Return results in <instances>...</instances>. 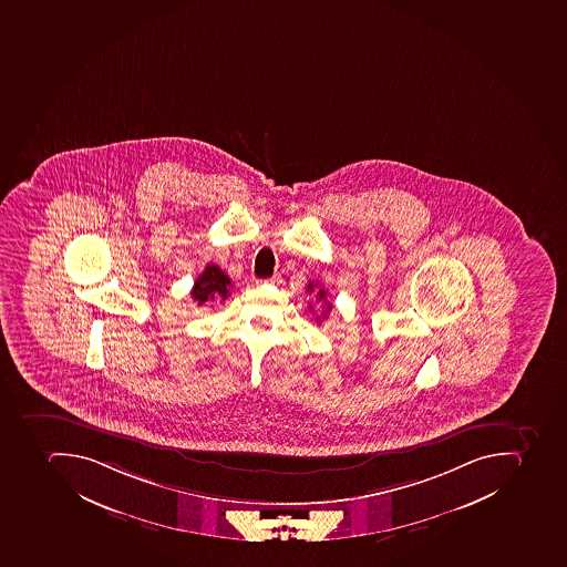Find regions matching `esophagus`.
<instances>
[{
	"label": "esophagus",
	"mask_w": 567,
	"mask_h": 567,
	"mask_svg": "<svg viewBox=\"0 0 567 567\" xmlns=\"http://www.w3.org/2000/svg\"><path fill=\"white\" fill-rule=\"evenodd\" d=\"M277 281H279V276H277V274H276V276H272V277H270V279H268V282H272V285H274V282H277Z\"/></svg>",
	"instance_id": "obj_1"
}]
</instances>
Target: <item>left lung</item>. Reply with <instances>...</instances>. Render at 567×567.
<instances>
[{
	"label": "left lung",
	"mask_w": 567,
	"mask_h": 567,
	"mask_svg": "<svg viewBox=\"0 0 567 567\" xmlns=\"http://www.w3.org/2000/svg\"><path fill=\"white\" fill-rule=\"evenodd\" d=\"M318 286V282L317 285H315V282H309L308 285V288H306V290L309 291V293H317V300L318 302H326V308H323V318H327V313H329V311H331L332 309V303L329 302V300H327V293H326V290H323V288H317Z\"/></svg>",
	"instance_id": "1"
}]
</instances>
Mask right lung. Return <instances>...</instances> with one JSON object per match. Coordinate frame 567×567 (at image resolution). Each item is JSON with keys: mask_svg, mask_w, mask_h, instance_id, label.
I'll use <instances>...</instances> for the list:
<instances>
[{"mask_svg": "<svg viewBox=\"0 0 567 567\" xmlns=\"http://www.w3.org/2000/svg\"><path fill=\"white\" fill-rule=\"evenodd\" d=\"M231 279L220 270L217 265L209 264L204 268V272L195 279L194 288H192V299L197 306L204 302H214V300H226L229 290H231Z\"/></svg>", "mask_w": 567, "mask_h": 567, "instance_id": "1", "label": "right lung"}]
</instances>
